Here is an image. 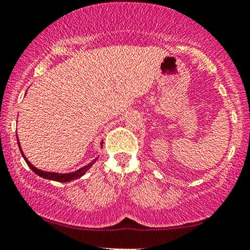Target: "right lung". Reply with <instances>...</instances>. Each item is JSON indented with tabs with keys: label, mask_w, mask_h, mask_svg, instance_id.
Listing matches in <instances>:
<instances>
[{
	"label": "right lung",
	"mask_w": 250,
	"mask_h": 250,
	"mask_svg": "<svg viewBox=\"0 0 250 250\" xmlns=\"http://www.w3.org/2000/svg\"><path fill=\"white\" fill-rule=\"evenodd\" d=\"M17 140H18V146H19V148H20V151H21V154H22V157L24 158V161H25V163L28 164V166L33 170V172H35L37 175H38V176L46 178V180H51V181H56V182H65V183H66V182H70V181H73V180H76V178H80L81 176H83V175L86 173L89 168H91L93 164L96 162V159H98V158H95L94 161H92L91 163L87 164L86 166L82 167V168H80L78 170H75V172H72V173L59 174V173H54V172H44V170L37 168V167L33 166L32 164L28 161L27 157H25L24 154H23V151H22L21 146H20V143H19V139H17ZM102 145H103V141L101 143V146H102Z\"/></svg>",
	"instance_id": "add662e5"
}]
</instances>
